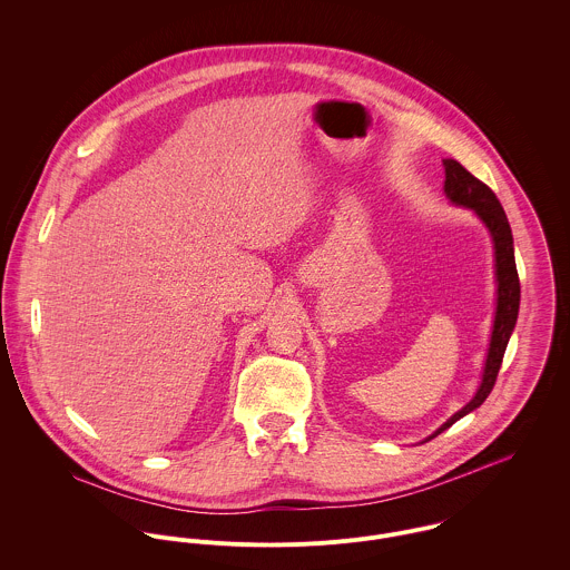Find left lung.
<instances>
[{"label": "left lung", "mask_w": 570, "mask_h": 570, "mask_svg": "<svg viewBox=\"0 0 570 570\" xmlns=\"http://www.w3.org/2000/svg\"><path fill=\"white\" fill-rule=\"evenodd\" d=\"M443 166H445V186H443V190H445L448 199L456 206L472 208L491 233L493 249H495L493 254H495L498 298H495V316H493V328H491V340H489L488 360H485V368H483V382H481L476 395L472 397V402L468 406L454 412L425 441L434 439L436 434L448 430L452 423H456L461 416L476 410L488 400L489 393L495 384L502 357H504L507 342H509L511 331H513L515 321H518V309H520V278H518L515 256H513V237H511L507 215H504L495 193L489 188L488 184H483L479 177H474L465 166H461L456 160H443Z\"/></svg>", "instance_id": "1"}]
</instances>
